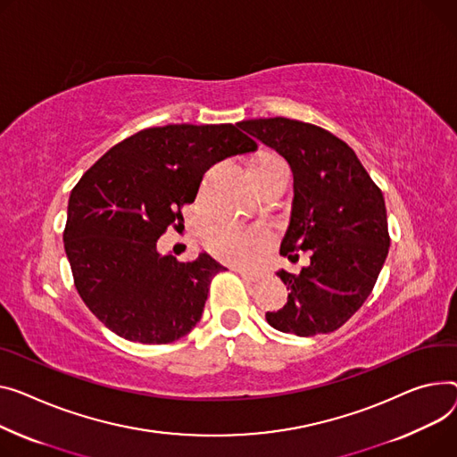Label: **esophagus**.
<instances>
[{
    "label": "esophagus",
    "mask_w": 457,
    "mask_h": 457,
    "mask_svg": "<svg viewBox=\"0 0 457 457\" xmlns=\"http://www.w3.org/2000/svg\"><path fill=\"white\" fill-rule=\"evenodd\" d=\"M235 271L238 273L240 278H245V279H248L252 283L262 279V273H257V271H248V270H242V268H235Z\"/></svg>",
    "instance_id": "1"
}]
</instances>
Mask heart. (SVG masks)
Masks as SVG:
<instances>
[{"label": "heart", "mask_w": 457, "mask_h": 457, "mask_svg": "<svg viewBox=\"0 0 457 457\" xmlns=\"http://www.w3.org/2000/svg\"><path fill=\"white\" fill-rule=\"evenodd\" d=\"M253 163L264 167L285 165L273 154H261ZM204 248L222 262L235 266H253L268 252L273 242V233L264 224H246L229 217H222L209 224L202 235Z\"/></svg>", "instance_id": "obj_1"}]
</instances>
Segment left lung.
Wrapping results in <instances>:
<instances>
[{
  "mask_svg": "<svg viewBox=\"0 0 457 457\" xmlns=\"http://www.w3.org/2000/svg\"><path fill=\"white\" fill-rule=\"evenodd\" d=\"M238 127L290 163L295 196L281 253L292 261L311 253L299 273L278 271L290 294L266 321L297 337L337 330L368 299L387 257L384 195L353 148L321 127L287 117Z\"/></svg>",
  "mask_w": 457,
  "mask_h": 457,
  "instance_id": "left-lung-1",
  "label": "left lung"
}]
</instances>
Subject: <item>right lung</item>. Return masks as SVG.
I'll return each mask as SVG.
<instances>
[{
    "mask_svg": "<svg viewBox=\"0 0 457 457\" xmlns=\"http://www.w3.org/2000/svg\"><path fill=\"white\" fill-rule=\"evenodd\" d=\"M257 150L235 125L145 129L91 165L73 187L64 248L73 283L117 337L162 345L200 321L212 278L226 270L200 253L181 262L160 255L158 238L184 222L205 170Z\"/></svg>",
    "mask_w": 457,
    "mask_h": 457,
    "instance_id": "obj_1",
    "label": "right lung"
}]
</instances>
